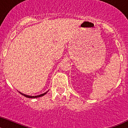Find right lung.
I'll return each mask as SVG.
<instances>
[{"instance_id": "obj_1", "label": "right lung", "mask_w": 128, "mask_h": 128, "mask_svg": "<svg viewBox=\"0 0 128 128\" xmlns=\"http://www.w3.org/2000/svg\"><path fill=\"white\" fill-rule=\"evenodd\" d=\"M48 91H47V92H48ZM47 92H45V93H44V94H40V95H38V96H28V95L24 94L22 93V92H19V93H20V94H22V96H25V97H26V98H40V97H42V96H44V95H46V94L47 93Z\"/></svg>"}]
</instances>
